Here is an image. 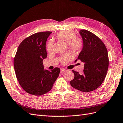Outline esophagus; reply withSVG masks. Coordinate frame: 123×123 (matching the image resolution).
Instances as JSON below:
<instances>
[{
  "label": "esophagus",
  "mask_w": 123,
  "mask_h": 123,
  "mask_svg": "<svg viewBox=\"0 0 123 123\" xmlns=\"http://www.w3.org/2000/svg\"><path fill=\"white\" fill-rule=\"evenodd\" d=\"M65 71H66V70H64V69H61L60 72H61V73H64V72H65Z\"/></svg>",
  "instance_id": "obj_1"
}]
</instances>
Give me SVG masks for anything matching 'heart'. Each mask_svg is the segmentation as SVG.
<instances>
[{
    "label": "heart",
    "instance_id": "heart-1",
    "mask_svg": "<svg viewBox=\"0 0 123 123\" xmlns=\"http://www.w3.org/2000/svg\"><path fill=\"white\" fill-rule=\"evenodd\" d=\"M56 38L59 40L67 43L68 48L74 52H79L83 47V40L80 37L76 36V33L73 30H65L60 31L56 33ZM53 41H49L47 45L48 52H51L53 50ZM71 59L69 54L67 53L62 57L61 62L65 63Z\"/></svg>",
    "mask_w": 123,
    "mask_h": 123
}]
</instances>
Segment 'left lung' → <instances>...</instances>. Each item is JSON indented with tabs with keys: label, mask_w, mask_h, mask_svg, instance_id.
<instances>
[{
	"label": "left lung",
	"mask_w": 123,
	"mask_h": 123,
	"mask_svg": "<svg viewBox=\"0 0 123 123\" xmlns=\"http://www.w3.org/2000/svg\"><path fill=\"white\" fill-rule=\"evenodd\" d=\"M80 33L83 41V47L78 60L85 63L83 73L80 74L72 70L74 78L70 81V84L82 92H89L97 89L104 81L109 60L106 47L100 38L86 30H81Z\"/></svg>",
	"instance_id": "8db88e82"
}]
</instances>
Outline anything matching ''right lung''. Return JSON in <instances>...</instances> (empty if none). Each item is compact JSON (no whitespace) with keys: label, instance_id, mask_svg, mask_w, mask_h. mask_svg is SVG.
I'll list each match as a JSON object with an SVG mask.
<instances>
[{"label":"right lung","instance_id":"right-lung-1","mask_svg":"<svg viewBox=\"0 0 123 123\" xmlns=\"http://www.w3.org/2000/svg\"><path fill=\"white\" fill-rule=\"evenodd\" d=\"M52 33H34L25 39L18 48L13 65L17 79L27 93L39 96L50 91L60 73L59 68L49 71L44 68L43 59L47 58L45 44Z\"/></svg>","mask_w":123,"mask_h":123}]
</instances>
